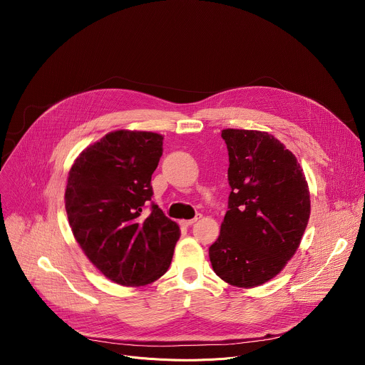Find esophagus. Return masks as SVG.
<instances>
[{
    "instance_id": "34e87169",
    "label": "esophagus",
    "mask_w": 365,
    "mask_h": 365,
    "mask_svg": "<svg viewBox=\"0 0 365 365\" xmlns=\"http://www.w3.org/2000/svg\"><path fill=\"white\" fill-rule=\"evenodd\" d=\"M202 218V215L200 214H196V217L195 218H192V220H186V221H180V224L183 225V227H190V225H193L196 221H199Z\"/></svg>"
}]
</instances>
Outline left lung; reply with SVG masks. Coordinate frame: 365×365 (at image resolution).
<instances>
[{
  "mask_svg": "<svg viewBox=\"0 0 365 365\" xmlns=\"http://www.w3.org/2000/svg\"><path fill=\"white\" fill-rule=\"evenodd\" d=\"M230 168L228 211L210 247L214 272L237 287L277 276L299 248L310 196L294 154L269 133L222 130Z\"/></svg>",
  "mask_w": 365,
  "mask_h": 365,
  "instance_id": "obj_1",
  "label": "left lung"
}]
</instances>
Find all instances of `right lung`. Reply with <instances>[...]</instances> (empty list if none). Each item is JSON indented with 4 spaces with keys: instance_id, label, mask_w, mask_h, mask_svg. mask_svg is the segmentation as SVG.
<instances>
[{
    "instance_id": "add662e5",
    "label": "right lung",
    "mask_w": 365,
    "mask_h": 365,
    "mask_svg": "<svg viewBox=\"0 0 365 365\" xmlns=\"http://www.w3.org/2000/svg\"><path fill=\"white\" fill-rule=\"evenodd\" d=\"M163 135L118 130L85 148L69 170L65 207L89 262L121 286H144L169 269L179 225L150 202Z\"/></svg>"
}]
</instances>
